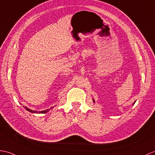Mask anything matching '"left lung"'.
<instances>
[{
	"label": "left lung",
	"mask_w": 155,
	"mask_h": 155,
	"mask_svg": "<svg viewBox=\"0 0 155 155\" xmlns=\"http://www.w3.org/2000/svg\"><path fill=\"white\" fill-rule=\"evenodd\" d=\"M93 101H94V100H93ZM134 104H135V103H134Z\"/></svg>",
	"instance_id": "8db88e82"
}]
</instances>
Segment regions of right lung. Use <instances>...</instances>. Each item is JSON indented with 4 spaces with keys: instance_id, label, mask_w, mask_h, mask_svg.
<instances>
[{
    "instance_id": "obj_1",
    "label": "right lung",
    "mask_w": 155,
    "mask_h": 155,
    "mask_svg": "<svg viewBox=\"0 0 155 155\" xmlns=\"http://www.w3.org/2000/svg\"><path fill=\"white\" fill-rule=\"evenodd\" d=\"M51 108H53V107H51ZM25 109H26L27 111H30V112H31V113H41V114H45V113H47L48 111H49V109H48L47 110H44V111H39V112H38V111H34V110H31L29 108H28L27 107H25Z\"/></svg>"
}]
</instances>
